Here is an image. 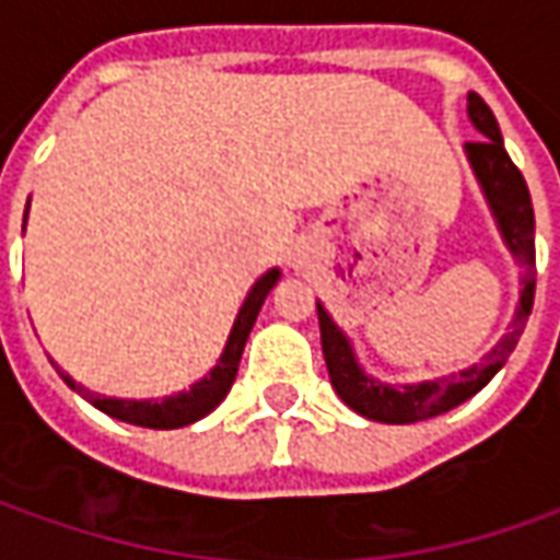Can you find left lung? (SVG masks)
<instances>
[{"instance_id": "8db88e82", "label": "left lung", "mask_w": 560, "mask_h": 560, "mask_svg": "<svg viewBox=\"0 0 560 560\" xmlns=\"http://www.w3.org/2000/svg\"><path fill=\"white\" fill-rule=\"evenodd\" d=\"M466 103H469V118L481 133V140L466 142V155L472 161V170H476L481 188H485V198H488L493 215H497L503 241L524 265L522 302H518L515 319L503 335V341L493 347L479 365H472V369H466V372L448 377V381H423V384H411V387H387V384L372 381L365 375L353 360V350L347 345L341 329L331 323L329 314L323 311V304H317L319 341H323V357H326L331 387L357 415L369 420L418 423V420L451 411L454 405L476 396L503 369V362L509 360V353L518 345L524 323H527L530 307H534L537 253H534V203H530V191H527L522 170L512 164V158L503 149V137H500V127H497V118L488 109V103L476 91L466 96Z\"/></svg>"}]
</instances>
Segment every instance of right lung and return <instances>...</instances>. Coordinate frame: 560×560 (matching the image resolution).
I'll list each match as a JSON object with an SVG mask.
<instances>
[{
    "label": "right lung",
    "instance_id": "obj_1",
    "mask_svg": "<svg viewBox=\"0 0 560 560\" xmlns=\"http://www.w3.org/2000/svg\"><path fill=\"white\" fill-rule=\"evenodd\" d=\"M26 207H30V203H26ZM277 280H280V271H277V268H271V271L258 277L256 287L249 289V295H246V302H243L241 314L234 319V329H231L229 345H225V353H222L219 365H215L213 372L203 377V381H198L188 393H176V396H167V399H161V402L106 399V396H96V393L79 387V384L69 375H63L60 369H57V372H60V377L67 381L72 390L81 393L88 402L94 405V408H100L103 415H109V418L125 420V423H137V427H149V430H176V427H188V423H195V420H200L203 415H210L215 405L229 396L231 384H234V377H237V365H241V353L243 347H246V338H249V329H253L258 311H261V304H265V299H268V292H271V287Z\"/></svg>",
    "mask_w": 560,
    "mask_h": 560
}]
</instances>
